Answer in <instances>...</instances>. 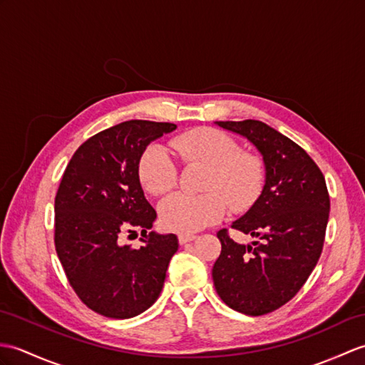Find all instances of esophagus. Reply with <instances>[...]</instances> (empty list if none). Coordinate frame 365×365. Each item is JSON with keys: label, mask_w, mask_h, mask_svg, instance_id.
Segmentation results:
<instances>
[{"label": "esophagus", "mask_w": 365, "mask_h": 365, "mask_svg": "<svg viewBox=\"0 0 365 365\" xmlns=\"http://www.w3.org/2000/svg\"><path fill=\"white\" fill-rule=\"evenodd\" d=\"M194 240H196V235H191V233H180L179 235V242L180 244H186V242L194 241Z\"/></svg>", "instance_id": "34e87169"}]
</instances>
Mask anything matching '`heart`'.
I'll return each mask as SVG.
<instances>
[{"label": "heart", "instance_id": "1", "mask_svg": "<svg viewBox=\"0 0 365 365\" xmlns=\"http://www.w3.org/2000/svg\"><path fill=\"white\" fill-rule=\"evenodd\" d=\"M185 163L208 166L200 196L175 192L160 205V219L173 232L191 233L221 221L228 203L236 211L249 208L264 185V166L249 152H241L240 143L230 135L200 127L185 132L169 143ZM171 149L154 143L143 152L138 175L144 188L154 196L171 191L179 179V166Z\"/></svg>", "mask_w": 365, "mask_h": 365}]
</instances>
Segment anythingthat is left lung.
I'll return each mask as SVG.
<instances>
[{
	"mask_svg": "<svg viewBox=\"0 0 365 365\" xmlns=\"http://www.w3.org/2000/svg\"><path fill=\"white\" fill-rule=\"evenodd\" d=\"M257 146L266 185L253 207L232 228L255 238L238 244L217 232L222 250L213 266L219 297L247 316H264L289 302L307 283L324 249L329 216L325 177L307 150L257 121H217Z\"/></svg>",
	"mask_w": 365,
	"mask_h": 365,
	"instance_id": "8db88e82",
	"label": "left lung"
}]
</instances>
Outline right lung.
<instances>
[{
    "mask_svg": "<svg viewBox=\"0 0 365 365\" xmlns=\"http://www.w3.org/2000/svg\"><path fill=\"white\" fill-rule=\"evenodd\" d=\"M173 123L130 120L93 135L74 152L54 202V244L70 286L91 311L130 319L150 308L179 249L175 235L149 230L157 213L144 197L138 163ZM142 232L140 250L119 236Z\"/></svg>",
    "mask_w": 365,
    "mask_h": 365,
    "instance_id": "add662e5",
    "label": "right lung"
}]
</instances>
